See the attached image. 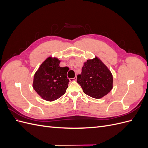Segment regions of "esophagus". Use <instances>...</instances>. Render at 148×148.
Returning a JSON list of instances; mask_svg holds the SVG:
<instances>
[{
    "label": "esophagus",
    "mask_w": 148,
    "mask_h": 148,
    "mask_svg": "<svg viewBox=\"0 0 148 148\" xmlns=\"http://www.w3.org/2000/svg\"><path fill=\"white\" fill-rule=\"evenodd\" d=\"M77 77H75V78H70V82L76 81V80H77Z\"/></svg>",
    "instance_id": "1"
}]
</instances>
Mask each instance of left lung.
I'll list each match as a JSON object with an SVG mask.
<instances>
[{
    "label": "left lung",
    "instance_id": "1",
    "mask_svg": "<svg viewBox=\"0 0 148 148\" xmlns=\"http://www.w3.org/2000/svg\"><path fill=\"white\" fill-rule=\"evenodd\" d=\"M77 83L86 95L100 99L112 89L113 77L107 66L96 57L84 62L82 74L77 76Z\"/></svg>",
    "mask_w": 148,
    "mask_h": 148
}]
</instances>
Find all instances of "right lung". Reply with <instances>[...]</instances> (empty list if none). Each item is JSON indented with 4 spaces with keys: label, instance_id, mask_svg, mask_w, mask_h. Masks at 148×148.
I'll list each match as a JSON object with an SVG mask.
<instances>
[{
    "label": "right lung",
    "instance_id": "1",
    "mask_svg": "<svg viewBox=\"0 0 148 148\" xmlns=\"http://www.w3.org/2000/svg\"><path fill=\"white\" fill-rule=\"evenodd\" d=\"M60 60L49 57L34 75L33 87L43 99L53 101L63 96L68 88V67H60Z\"/></svg>",
    "mask_w": 148,
    "mask_h": 148
}]
</instances>
